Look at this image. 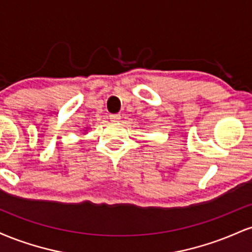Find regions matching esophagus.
Wrapping results in <instances>:
<instances>
[{"instance_id":"obj_1","label":"esophagus","mask_w":252,"mask_h":252,"mask_svg":"<svg viewBox=\"0 0 252 252\" xmlns=\"http://www.w3.org/2000/svg\"><path fill=\"white\" fill-rule=\"evenodd\" d=\"M121 120V115H118V114H115V115H110V121H111V122H118V121Z\"/></svg>"}]
</instances>
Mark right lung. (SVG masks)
Instances as JSON below:
<instances>
[{"instance_id": "right-lung-1", "label": "right lung", "mask_w": 252, "mask_h": 252, "mask_svg": "<svg viewBox=\"0 0 252 252\" xmlns=\"http://www.w3.org/2000/svg\"><path fill=\"white\" fill-rule=\"evenodd\" d=\"M86 129H88V128H86ZM84 131H86V130H84Z\"/></svg>"}]
</instances>
